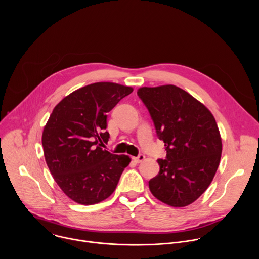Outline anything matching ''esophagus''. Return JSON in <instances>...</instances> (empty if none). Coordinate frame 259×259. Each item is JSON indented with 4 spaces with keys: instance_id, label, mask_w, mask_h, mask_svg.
I'll return each mask as SVG.
<instances>
[{
    "instance_id": "obj_1",
    "label": "esophagus",
    "mask_w": 259,
    "mask_h": 259,
    "mask_svg": "<svg viewBox=\"0 0 259 259\" xmlns=\"http://www.w3.org/2000/svg\"><path fill=\"white\" fill-rule=\"evenodd\" d=\"M144 159H145V156L142 155V154H140V155H138L137 157H134V158H133L134 162L137 163V164H139V163H141L142 161H144Z\"/></svg>"
}]
</instances>
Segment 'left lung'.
<instances>
[{
  "mask_svg": "<svg viewBox=\"0 0 259 259\" xmlns=\"http://www.w3.org/2000/svg\"><path fill=\"white\" fill-rule=\"evenodd\" d=\"M137 95L167 153L158 160L150 190L167 205L188 206L208 189L218 168L223 144L216 121L203 103L174 85L142 87Z\"/></svg>",
  "mask_w": 259,
  "mask_h": 259,
  "instance_id": "obj_1",
  "label": "left lung"
}]
</instances>
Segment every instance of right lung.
I'll return each instance as SVG.
<instances>
[{"label": "right lung", "mask_w": 259, "mask_h": 259, "mask_svg": "<svg viewBox=\"0 0 259 259\" xmlns=\"http://www.w3.org/2000/svg\"><path fill=\"white\" fill-rule=\"evenodd\" d=\"M131 87L90 84L64 97L44 128L47 166L62 192L82 205L99 203L114 193L130 158L104 150L107 113L129 95Z\"/></svg>", "instance_id": "right-lung-1"}]
</instances>
